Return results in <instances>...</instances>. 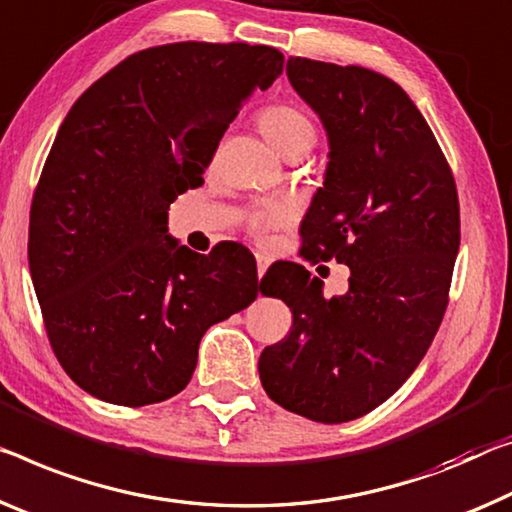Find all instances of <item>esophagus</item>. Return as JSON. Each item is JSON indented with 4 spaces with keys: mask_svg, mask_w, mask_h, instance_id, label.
Masks as SVG:
<instances>
[{
    "mask_svg": "<svg viewBox=\"0 0 512 512\" xmlns=\"http://www.w3.org/2000/svg\"><path fill=\"white\" fill-rule=\"evenodd\" d=\"M267 265H270V261H267V258H265L263 254H258V256H256V270H258V279H261L263 274H265Z\"/></svg>",
    "mask_w": 512,
    "mask_h": 512,
    "instance_id": "1",
    "label": "esophagus"
}]
</instances>
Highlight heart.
I'll return each instance as SVG.
<instances>
[{"label": "heart", "instance_id": "1", "mask_svg": "<svg viewBox=\"0 0 512 512\" xmlns=\"http://www.w3.org/2000/svg\"><path fill=\"white\" fill-rule=\"evenodd\" d=\"M258 123L265 132V137L279 148L283 155H290L295 151H311L316 144V123L302 107L295 105H270L265 107ZM281 219V210L270 208L256 215V226H272Z\"/></svg>", "mask_w": 512, "mask_h": 512}]
</instances>
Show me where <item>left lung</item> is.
I'll return each instance as SVG.
<instances>
[{"label": "left lung", "instance_id": "1", "mask_svg": "<svg viewBox=\"0 0 512 512\" xmlns=\"http://www.w3.org/2000/svg\"><path fill=\"white\" fill-rule=\"evenodd\" d=\"M286 75L327 132L325 183L302 222L309 258L350 267L325 297L304 265L267 270L293 329L258 359L283 410L345 423L375 410L426 355L460 249L455 180L430 125L396 82L359 66L290 57Z\"/></svg>", "mask_w": 512, "mask_h": 512}]
</instances>
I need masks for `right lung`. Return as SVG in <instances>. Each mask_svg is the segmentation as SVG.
Segmentation results:
<instances>
[{"instance_id": "right-lung-1", "label": "right lung", "mask_w": 512, "mask_h": 512, "mask_svg": "<svg viewBox=\"0 0 512 512\" xmlns=\"http://www.w3.org/2000/svg\"><path fill=\"white\" fill-rule=\"evenodd\" d=\"M283 68L247 43L132 54L70 109L31 201L29 270L47 336L77 387L144 407L187 387L208 327L256 300L254 256L169 235V203L203 185L229 123Z\"/></svg>"}]
</instances>
